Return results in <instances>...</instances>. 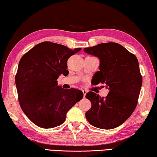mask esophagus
<instances>
[{
  "mask_svg": "<svg viewBox=\"0 0 157 157\" xmlns=\"http://www.w3.org/2000/svg\"><path fill=\"white\" fill-rule=\"evenodd\" d=\"M82 92H83V94H84V98H85V96H86V93H87V91H86V90H85V89H83V90H82Z\"/></svg>",
  "mask_w": 157,
  "mask_h": 157,
  "instance_id": "obj_1",
  "label": "esophagus"
}]
</instances>
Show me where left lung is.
Listing matches in <instances>:
<instances>
[{
    "mask_svg": "<svg viewBox=\"0 0 157 157\" xmlns=\"http://www.w3.org/2000/svg\"><path fill=\"white\" fill-rule=\"evenodd\" d=\"M85 52L100 60V71L95 73L94 83L105 84L109 90L105 98L89 91L86 98L91 107L85 116L91 125L104 129L120 126L128 119L136 107L142 76L139 62L134 54L117 43L109 42L91 48Z\"/></svg>",
    "mask_w": 157,
    "mask_h": 157,
    "instance_id": "8db88e82",
    "label": "left lung"
}]
</instances>
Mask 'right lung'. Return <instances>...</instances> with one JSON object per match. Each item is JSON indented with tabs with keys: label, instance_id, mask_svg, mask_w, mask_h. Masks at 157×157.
Segmentation results:
<instances>
[{
	"label": "right lung",
	"instance_id": "add662e5",
	"mask_svg": "<svg viewBox=\"0 0 157 157\" xmlns=\"http://www.w3.org/2000/svg\"><path fill=\"white\" fill-rule=\"evenodd\" d=\"M44 41L23 55L15 83L21 109L36 125L49 129L62 124L66 113L83 98L77 89H63L57 79L67 75L68 58L81 50Z\"/></svg>",
	"mask_w": 157,
	"mask_h": 157
}]
</instances>
